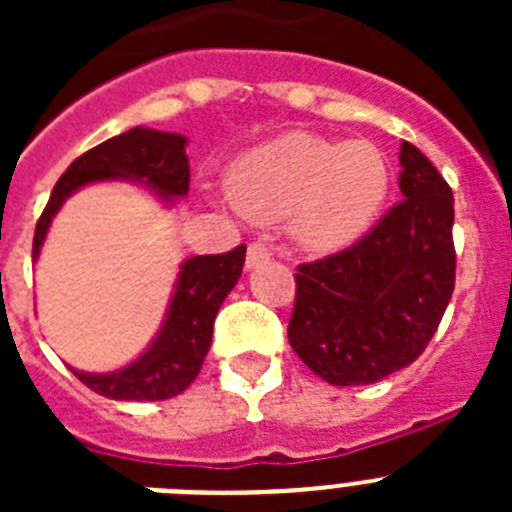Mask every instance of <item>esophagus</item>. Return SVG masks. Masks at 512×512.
<instances>
[{"mask_svg": "<svg viewBox=\"0 0 512 512\" xmlns=\"http://www.w3.org/2000/svg\"><path fill=\"white\" fill-rule=\"evenodd\" d=\"M269 248L264 246V243H251L248 246V253H246V269H259L261 264H266L269 261Z\"/></svg>", "mask_w": 512, "mask_h": 512, "instance_id": "obj_1", "label": "esophagus"}]
</instances>
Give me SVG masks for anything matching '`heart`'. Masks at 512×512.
Returning a JSON list of instances; mask_svg holds the SVG:
<instances>
[{
	"mask_svg": "<svg viewBox=\"0 0 512 512\" xmlns=\"http://www.w3.org/2000/svg\"><path fill=\"white\" fill-rule=\"evenodd\" d=\"M390 161L369 140L284 133L243 153L228 174L233 207L253 223L287 225L312 253H330L372 230L390 197Z\"/></svg>",
	"mask_w": 512,
	"mask_h": 512,
	"instance_id": "b5f03b06",
	"label": "heart"
}]
</instances>
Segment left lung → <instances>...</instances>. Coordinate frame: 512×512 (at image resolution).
Returning a JSON list of instances; mask_svg holds the SVG:
<instances>
[{
	"mask_svg": "<svg viewBox=\"0 0 512 512\" xmlns=\"http://www.w3.org/2000/svg\"><path fill=\"white\" fill-rule=\"evenodd\" d=\"M397 202L341 253L297 269L289 343L336 387L374 384L413 364L454 292V194L436 166L400 146Z\"/></svg>",
	"mask_w": 512,
	"mask_h": 512,
	"instance_id": "left-lung-1",
	"label": "left lung"
}]
</instances>
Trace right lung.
<instances>
[{"instance_id":"1","label":"right lung","mask_w":512,"mask_h":512,"mask_svg":"<svg viewBox=\"0 0 512 512\" xmlns=\"http://www.w3.org/2000/svg\"><path fill=\"white\" fill-rule=\"evenodd\" d=\"M189 140L179 133L153 128L128 130L104 140L79 156L53 187L33 238V261H38L45 235L63 202L94 182H135L158 197L164 207L184 200L189 192ZM246 261V246L220 256H192L182 261L164 323L151 346L117 372L94 374L69 366L97 395L110 400H169L197 379L212 343V325L230 289L238 284Z\"/></svg>"}]
</instances>
